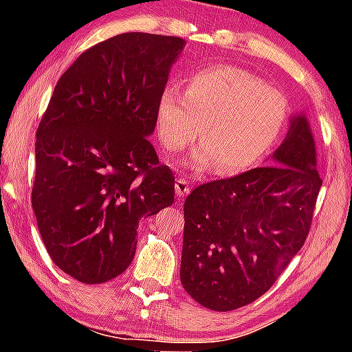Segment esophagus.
Instances as JSON below:
<instances>
[{
    "mask_svg": "<svg viewBox=\"0 0 352 352\" xmlns=\"http://www.w3.org/2000/svg\"><path fill=\"white\" fill-rule=\"evenodd\" d=\"M175 189H176L177 197H186L190 192V186L186 179L179 177V179H176V182H175Z\"/></svg>",
    "mask_w": 352,
    "mask_h": 352,
    "instance_id": "34e87169",
    "label": "esophagus"
}]
</instances>
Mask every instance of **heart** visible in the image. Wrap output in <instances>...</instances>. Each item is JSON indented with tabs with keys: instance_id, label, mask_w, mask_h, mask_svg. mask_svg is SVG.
<instances>
[{
	"instance_id": "heart-1",
	"label": "heart",
	"mask_w": 352,
	"mask_h": 352,
	"mask_svg": "<svg viewBox=\"0 0 352 352\" xmlns=\"http://www.w3.org/2000/svg\"><path fill=\"white\" fill-rule=\"evenodd\" d=\"M287 96L250 72L216 65L187 80L186 94L168 86L157 104V131L168 152L204 139L192 166L213 165L216 175H235L263 160L285 128ZM202 129H199V124Z\"/></svg>"
}]
</instances>
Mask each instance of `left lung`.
I'll return each mask as SVG.
<instances>
[{"label":"left lung","instance_id":"1","mask_svg":"<svg viewBox=\"0 0 352 352\" xmlns=\"http://www.w3.org/2000/svg\"><path fill=\"white\" fill-rule=\"evenodd\" d=\"M271 160L205 182L186 199L181 282L208 309L226 312L258 300L309 234L322 179L305 115L290 118Z\"/></svg>","mask_w":352,"mask_h":352}]
</instances>
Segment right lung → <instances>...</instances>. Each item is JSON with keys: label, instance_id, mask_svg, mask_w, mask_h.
Wrapping results in <instances>:
<instances>
[{"label": "right lung", "instance_id": "obj_1", "mask_svg": "<svg viewBox=\"0 0 352 352\" xmlns=\"http://www.w3.org/2000/svg\"><path fill=\"white\" fill-rule=\"evenodd\" d=\"M184 45L122 33L57 81L36 131L32 206L51 259L78 282L120 276L136 253L139 219L175 201V176L148 136Z\"/></svg>", "mask_w": 352, "mask_h": 352}]
</instances>
